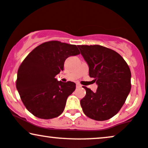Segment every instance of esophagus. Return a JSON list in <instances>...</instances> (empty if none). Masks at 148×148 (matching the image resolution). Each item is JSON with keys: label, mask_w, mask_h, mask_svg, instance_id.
<instances>
[{"label": "esophagus", "mask_w": 148, "mask_h": 148, "mask_svg": "<svg viewBox=\"0 0 148 148\" xmlns=\"http://www.w3.org/2000/svg\"><path fill=\"white\" fill-rule=\"evenodd\" d=\"M82 87V86L80 85L79 83H76V87H77V88H80V87Z\"/></svg>", "instance_id": "obj_1"}]
</instances>
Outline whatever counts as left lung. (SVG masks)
<instances>
[{
  "label": "left lung",
  "instance_id": "1",
  "mask_svg": "<svg viewBox=\"0 0 148 148\" xmlns=\"http://www.w3.org/2000/svg\"><path fill=\"white\" fill-rule=\"evenodd\" d=\"M89 66V74L98 85L96 92L83 87L80 100L84 113L97 121L109 119L118 113L131 89V72L119 54L100 46H77Z\"/></svg>",
  "mask_w": 148,
  "mask_h": 148
}]
</instances>
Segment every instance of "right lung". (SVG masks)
<instances>
[{
	"label": "right lung",
	"mask_w": 148,
	"mask_h": 148,
	"mask_svg": "<svg viewBox=\"0 0 148 148\" xmlns=\"http://www.w3.org/2000/svg\"><path fill=\"white\" fill-rule=\"evenodd\" d=\"M78 54L76 45L50 41L37 46L24 59L18 71L16 88L30 113L45 119L63 113L76 84L58 81L55 76L63 70L67 58Z\"/></svg>",
	"instance_id": "add662e5"
}]
</instances>
